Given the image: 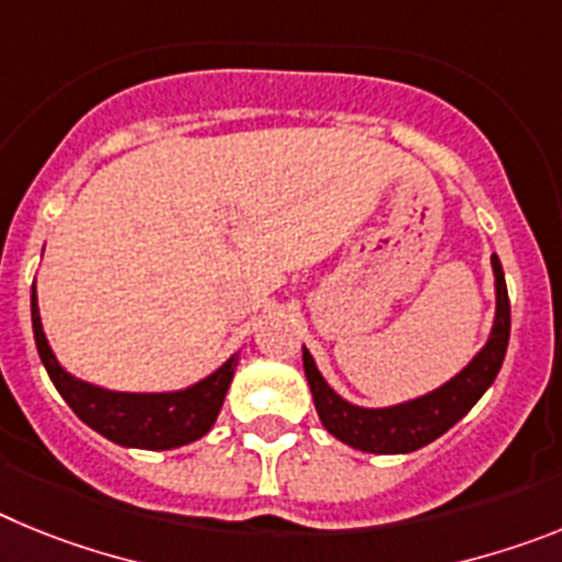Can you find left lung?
<instances>
[{"mask_svg": "<svg viewBox=\"0 0 562 562\" xmlns=\"http://www.w3.org/2000/svg\"><path fill=\"white\" fill-rule=\"evenodd\" d=\"M493 272L495 297H498L495 301L493 335L461 374H456L441 389L430 391L419 400L402 402L394 408H357L326 385L304 346L306 382H310L312 400H315L324 428L342 445L366 450V453H411V450H419L439 439L441 434H448L456 422L481 400V394L493 385L501 371V362H504L506 346H509V295H506L498 256H493Z\"/></svg>", "mask_w": 562, "mask_h": 562, "instance_id": "left-lung-1", "label": "left lung"}]
</instances>
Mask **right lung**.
<instances>
[{
    "label": "right lung",
    "instance_id": "add662e5",
    "mask_svg": "<svg viewBox=\"0 0 562 562\" xmlns=\"http://www.w3.org/2000/svg\"><path fill=\"white\" fill-rule=\"evenodd\" d=\"M30 315H33V335H36V349L42 357L49 380L58 389V394L67 400V405L76 411L81 422L89 428L106 436L114 445L143 450H171L196 441L213 428L220 416L222 402L231 389L233 371H236V357L213 371L211 376L200 380L186 391H171V394H121V391H106L89 382L76 380L72 374L58 366L56 355L49 349L47 337L38 317L36 284L30 295Z\"/></svg>",
    "mask_w": 562,
    "mask_h": 562
}]
</instances>
